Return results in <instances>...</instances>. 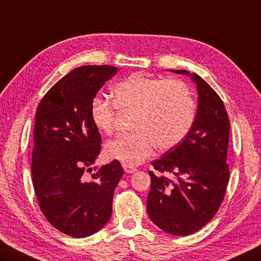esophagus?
Here are the masks:
<instances>
[{"label": "esophagus", "mask_w": 261, "mask_h": 261, "mask_svg": "<svg viewBox=\"0 0 261 261\" xmlns=\"http://www.w3.org/2000/svg\"><path fill=\"white\" fill-rule=\"evenodd\" d=\"M123 169L126 173H134L136 171L135 167H133V165L127 164V163H123Z\"/></svg>", "instance_id": "esophagus-1"}]
</instances>
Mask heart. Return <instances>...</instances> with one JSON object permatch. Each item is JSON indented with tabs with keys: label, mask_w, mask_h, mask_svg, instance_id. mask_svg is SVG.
I'll list each match as a JSON object with an SVG mask.
<instances>
[{
	"label": "heart",
	"mask_w": 261,
	"mask_h": 261,
	"mask_svg": "<svg viewBox=\"0 0 261 261\" xmlns=\"http://www.w3.org/2000/svg\"><path fill=\"white\" fill-rule=\"evenodd\" d=\"M113 103L94 97L91 121L100 133L110 135L115 127L116 109L134 112L132 128L109 141L106 154L127 164L144 162L154 147L168 150L178 145L191 130L196 103L188 85L179 80H163L143 73L133 74L114 86Z\"/></svg>",
	"instance_id": "heart-1"
}]
</instances>
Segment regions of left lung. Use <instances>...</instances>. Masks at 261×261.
Instances as JSON below:
<instances>
[{
    "instance_id": "1",
    "label": "left lung",
    "mask_w": 261,
    "mask_h": 261,
    "mask_svg": "<svg viewBox=\"0 0 261 261\" xmlns=\"http://www.w3.org/2000/svg\"><path fill=\"white\" fill-rule=\"evenodd\" d=\"M170 70L191 77L198 92V107L185 138L151 162L156 172L149 171L147 211L162 231L186 236L206 225L223 201L230 179L226 164L230 120L222 100L199 75Z\"/></svg>"
}]
</instances>
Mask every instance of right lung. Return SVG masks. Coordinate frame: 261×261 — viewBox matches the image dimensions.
Returning <instances> with one entry per match:
<instances>
[{"instance_id": "add662e5", "label": "right lung", "mask_w": 261, "mask_h": 261, "mask_svg": "<svg viewBox=\"0 0 261 261\" xmlns=\"http://www.w3.org/2000/svg\"><path fill=\"white\" fill-rule=\"evenodd\" d=\"M116 72L109 65L77 67L44 94L36 112L31 174L37 200L46 220L73 238L92 235L108 223L124 173L117 160L93 172L90 167L102 144L91 100Z\"/></svg>"}]
</instances>
